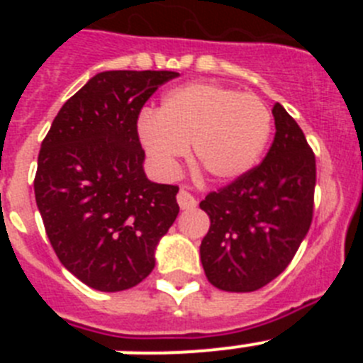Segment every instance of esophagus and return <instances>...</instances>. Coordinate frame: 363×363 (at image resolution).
I'll return each mask as SVG.
<instances>
[{
  "instance_id": "1",
  "label": "esophagus",
  "mask_w": 363,
  "mask_h": 363,
  "mask_svg": "<svg viewBox=\"0 0 363 363\" xmlns=\"http://www.w3.org/2000/svg\"><path fill=\"white\" fill-rule=\"evenodd\" d=\"M176 200H178V205H179V209H194L196 207V198L192 196L191 192L187 191V189H179L178 194H176Z\"/></svg>"
}]
</instances>
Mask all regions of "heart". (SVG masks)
Segmentation results:
<instances>
[{
	"mask_svg": "<svg viewBox=\"0 0 363 363\" xmlns=\"http://www.w3.org/2000/svg\"><path fill=\"white\" fill-rule=\"evenodd\" d=\"M138 134L152 162L172 172L192 143V158L211 178L227 182L258 163L271 136V112L255 94L214 83H191L143 112Z\"/></svg>",
	"mask_w": 363,
	"mask_h": 363,
	"instance_id": "obj_1",
	"label": "heart"
}]
</instances>
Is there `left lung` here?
<instances>
[{
  "instance_id": "left-lung-1",
  "label": "left lung",
  "mask_w": 363,
  "mask_h": 363,
  "mask_svg": "<svg viewBox=\"0 0 363 363\" xmlns=\"http://www.w3.org/2000/svg\"><path fill=\"white\" fill-rule=\"evenodd\" d=\"M274 142L259 165L209 192L200 245L205 277L229 293L262 289L285 271L313 221L316 160L296 121L272 107Z\"/></svg>"
}]
</instances>
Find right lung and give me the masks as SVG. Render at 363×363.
Here are the masks:
<instances>
[{"label":"right lung","mask_w":363,"mask_h":363,"mask_svg":"<svg viewBox=\"0 0 363 363\" xmlns=\"http://www.w3.org/2000/svg\"><path fill=\"white\" fill-rule=\"evenodd\" d=\"M171 70H105L65 101L41 143L34 194L67 271L96 291L145 280L179 213L176 185L143 171L138 116Z\"/></svg>","instance_id":"add662e5"}]
</instances>
